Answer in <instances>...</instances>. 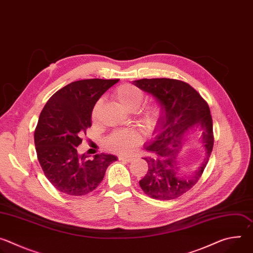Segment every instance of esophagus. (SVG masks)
<instances>
[{
  "mask_svg": "<svg viewBox=\"0 0 253 253\" xmlns=\"http://www.w3.org/2000/svg\"><path fill=\"white\" fill-rule=\"evenodd\" d=\"M118 158H119V160L125 161V162H131L134 160V158H132V157H127V156H123V155H119Z\"/></svg>",
  "mask_w": 253,
  "mask_h": 253,
  "instance_id": "esophagus-1",
  "label": "esophagus"
}]
</instances>
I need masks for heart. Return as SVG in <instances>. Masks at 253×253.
<instances>
[{
    "label": "heart",
    "mask_w": 253,
    "mask_h": 253,
    "mask_svg": "<svg viewBox=\"0 0 253 253\" xmlns=\"http://www.w3.org/2000/svg\"><path fill=\"white\" fill-rule=\"evenodd\" d=\"M113 96L126 111L136 110L144 100V93L138 87L131 84H122L118 86ZM101 102H97L93 108L92 118L97 117ZM160 116V107L157 104L147 105L137 111V121L139 125L147 132L154 129ZM140 142L138 133L134 130H117L111 133L106 139V146L114 152L121 154L130 153Z\"/></svg>",
    "instance_id": "obj_1"
}]
</instances>
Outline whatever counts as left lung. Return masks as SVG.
Wrapping results in <instances>:
<instances>
[{
	"mask_svg": "<svg viewBox=\"0 0 253 253\" xmlns=\"http://www.w3.org/2000/svg\"><path fill=\"white\" fill-rule=\"evenodd\" d=\"M133 84L152 95L160 107V116L154 129L152 143L145 146L149 155L144 157L148 171L139 184L154 199L170 200L191 189L201 177L213 148V125L207 103L189 84L167 78L141 79ZM201 131L206 156L199 168L183 174L177 154L191 130Z\"/></svg>",
	"mask_w": 253,
	"mask_h": 253,
	"instance_id": "1",
	"label": "left lung"
}]
</instances>
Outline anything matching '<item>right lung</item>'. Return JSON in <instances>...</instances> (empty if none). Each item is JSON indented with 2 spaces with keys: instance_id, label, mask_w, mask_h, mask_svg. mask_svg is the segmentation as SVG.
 Returning a JSON list of instances; mask_svg holds the SVG:
<instances>
[{
  "instance_id": "add662e5",
  "label": "right lung",
  "mask_w": 253,
  "mask_h": 253,
  "mask_svg": "<svg viewBox=\"0 0 253 253\" xmlns=\"http://www.w3.org/2000/svg\"><path fill=\"white\" fill-rule=\"evenodd\" d=\"M119 80L86 79L72 82L46 103L34 140L45 176L60 192L83 196L101 183L107 167L117 160L112 154L89 159L77 147L92 125V111L100 97Z\"/></svg>"
}]
</instances>
